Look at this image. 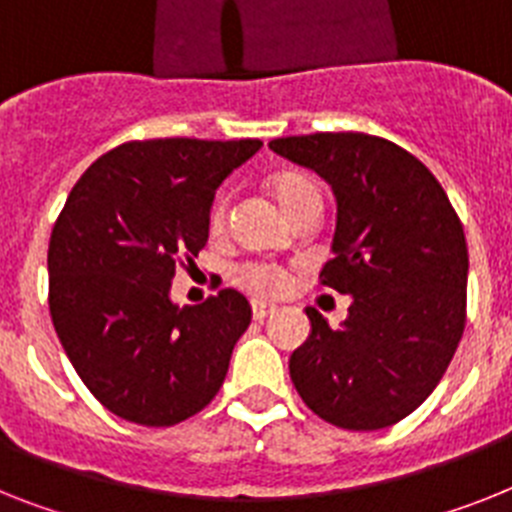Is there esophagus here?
<instances>
[{
  "mask_svg": "<svg viewBox=\"0 0 512 512\" xmlns=\"http://www.w3.org/2000/svg\"><path fill=\"white\" fill-rule=\"evenodd\" d=\"M273 312H276V307H273V304L252 302V317H255V320H265V317H270Z\"/></svg>",
  "mask_w": 512,
  "mask_h": 512,
  "instance_id": "34e87169",
  "label": "esophagus"
}]
</instances>
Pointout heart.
Returning <instances> with one entry per match:
<instances>
[{
  "label": "heart",
  "mask_w": 512,
  "mask_h": 512,
  "mask_svg": "<svg viewBox=\"0 0 512 512\" xmlns=\"http://www.w3.org/2000/svg\"><path fill=\"white\" fill-rule=\"evenodd\" d=\"M270 190H273L278 205L286 210L289 218H294L309 203H320V192H317V187L309 182L307 176L281 174L270 182ZM226 216H229V203H226V197L218 195L208 213L210 231H221L226 226ZM231 278H234L236 286H242L244 291L257 296L281 294L289 286V273L278 268V265L265 263V260H247V263L234 265Z\"/></svg>",
  "instance_id": "heart-1"
}]
</instances>
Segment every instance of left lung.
Masks as SVG:
<instances>
[{
    "label": "left lung",
    "mask_w": 512,
    "mask_h": 512,
    "mask_svg": "<svg viewBox=\"0 0 512 512\" xmlns=\"http://www.w3.org/2000/svg\"><path fill=\"white\" fill-rule=\"evenodd\" d=\"M270 150L336 192L320 283L354 296L343 328L307 309L312 333L289 362L296 393L341 429L401 422L437 388L466 328L461 218L432 171L385 137L315 132L270 140Z\"/></svg>",
    "instance_id": "left-lung-1"
}]
</instances>
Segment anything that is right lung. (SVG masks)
<instances>
[{"mask_svg": "<svg viewBox=\"0 0 512 512\" xmlns=\"http://www.w3.org/2000/svg\"><path fill=\"white\" fill-rule=\"evenodd\" d=\"M260 140H132L90 163L49 239V312L72 367L111 414L171 427L221 390L252 309L223 289L169 299L179 265L208 242L218 184Z\"/></svg>", "mask_w": 512, "mask_h": 512, "instance_id": "right-lung-1", "label": "right lung"}]
</instances>
